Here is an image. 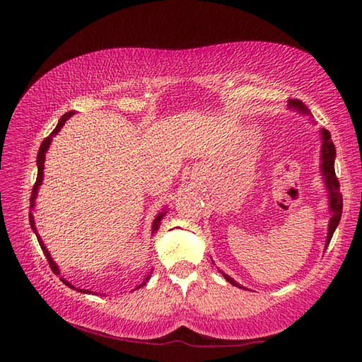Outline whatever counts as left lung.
<instances>
[{
  "mask_svg": "<svg viewBox=\"0 0 362 362\" xmlns=\"http://www.w3.org/2000/svg\"><path fill=\"white\" fill-rule=\"evenodd\" d=\"M289 109H294L303 115H308L310 110L306 109V105L298 101V99H289ZM311 115V113H310ZM320 135H322V151H320V171L322 175H324V182L328 189V197H329V211H332V219H329L328 224V235H327V243H325V249L328 247L329 241H332L333 233L336 227L339 226V221L342 216V194L339 191V180H337L336 173H334V158H336V148L332 141V135L327 129H320ZM224 279L232 283L233 286H240L232 276L222 272ZM241 288V286H240Z\"/></svg>",
  "mask_w": 362,
  "mask_h": 362,
  "instance_id": "obj_1",
  "label": "left lung"
}]
</instances>
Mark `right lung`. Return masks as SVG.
<instances>
[{
    "label": "right lung",
    "instance_id": "obj_1",
    "mask_svg": "<svg viewBox=\"0 0 362 362\" xmlns=\"http://www.w3.org/2000/svg\"><path fill=\"white\" fill-rule=\"evenodd\" d=\"M73 115H74V112H66L65 115H62V118L59 119V122H57L56 129H54L52 132L49 134V136H46L45 140L42 141V144H40V149H38V153H37V168H38V171H37V180H35V185H34V188H33V193H30V205H29V209H30V211H29V224H30V228L34 230V233H35L37 240H38V244H40V247H42V250H43V253H45L46 259H48V263H49L51 271H52L54 274H56V275H59V274H60V271H59L57 264L54 263V261H52V258H51V255H49L48 249H46V245H45V244H43V241H42V238L38 236V233H37V228H35V222H34V214H33V211H34V205H35V197H37V193H38V187H40V185H42V182H43L45 153H46V151H48V148H49V144H51L52 136L56 135L60 129H62V126L65 124L66 119L70 118V117H73ZM165 214H166V211L163 210V211H161V213H158V214H157V218H156V219H153V224H152V233H153V232H157L158 227H160V222H161V219H163ZM149 279H151V275L146 276V279L143 280V283H141V284H138V286H136L135 289H138V288L144 286L146 281H148ZM62 281L66 284V286L73 288V286H71V283H68V281H66V280H64V279H62ZM81 292H88V294H90V291H87V289H81Z\"/></svg>",
    "mask_w": 362,
    "mask_h": 362
}]
</instances>
